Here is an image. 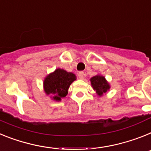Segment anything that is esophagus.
<instances>
[{
	"label": "esophagus",
	"mask_w": 151,
	"mask_h": 151,
	"mask_svg": "<svg viewBox=\"0 0 151 151\" xmlns=\"http://www.w3.org/2000/svg\"><path fill=\"white\" fill-rule=\"evenodd\" d=\"M85 77H86V74H85L84 72L81 71V72H79V73H78V77H79L80 79L83 80V79H84Z\"/></svg>",
	"instance_id": "esophagus-1"
}]
</instances>
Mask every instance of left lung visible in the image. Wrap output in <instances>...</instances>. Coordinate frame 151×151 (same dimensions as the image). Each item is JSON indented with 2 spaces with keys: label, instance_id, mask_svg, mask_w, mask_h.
<instances>
[{
  "label": "left lung",
  "instance_id": "obj_1",
  "mask_svg": "<svg viewBox=\"0 0 151 151\" xmlns=\"http://www.w3.org/2000/svg\"><path fill=\"white\" fill-rule=\"evenodd\" d=\"M90 81L91 83L92 87L99 97L103 96L104 94H106L107 92L109 90L110 84L104 76L101 74H96L91 77Z\"/></svg>",
  "mask_w": 151,
  "mask_h": 151
}]
</instances>
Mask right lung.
Wrapping results in <instances>:
<instances>
[{"label": "right lung", "mask_w": 151, "mask_h": 151, "mask_svg": "<svg viewBox=\"0 0 151 151\" xmlns=\"http://www.w3.org/2000/svg\"><path fill=\"white\" fill-rule=\"evenodd\" d=\"M77 80V77L72 72L61 68H57L45 77L43 88L47 96L54 101L59 102L68 93V89L70 84Z\"/></svg>", "instance_id": "obj_1"}]
</instances>
